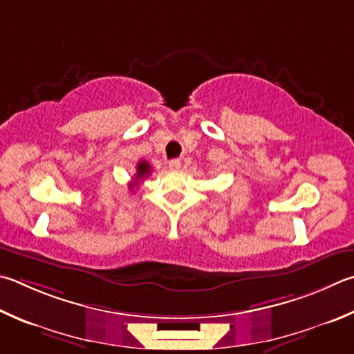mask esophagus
Instances as JSON below:
<instances>
[{
	"label": "esophagus",
	"instance_id": "obj_1",
	"mask_svg": "<svg viewBox=\"0 0 354 354\" xmlns=\"http://www.w3.org/2000/svg\"><path fill=\"white\" fill-rule=\"evenodd\" d=\"M169 169L171 171H179V170H181V160H179V159H171L170 162H169Z\"/></svg>",
	"mask_w": 354,
	"mask_h": 354
}]
</instances>
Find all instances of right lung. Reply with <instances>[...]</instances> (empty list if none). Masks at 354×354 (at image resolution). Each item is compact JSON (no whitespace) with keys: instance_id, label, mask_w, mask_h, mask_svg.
Segmentation results:
<instances>
[{"instance_id":"obj_1","label":"right lung","mask_w":354,"mask_h":354,"mask_svg":"<svg viewBox=\"0 0 354 354\" xmlns=\"http://www.w3.org/2000/svg\"><path fill=\"white\" fill-rule=\"evenodd\" d=\"M150 173H151L150 164L147 162V160H139L138 167H136V175H134V179H133L134 183L130 184V189H133L139 181H144V179L150 175Z\"/></svg>"}]
</instances>
